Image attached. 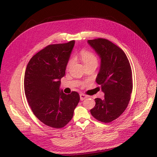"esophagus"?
<instances>
[{
    "label": "esophagus",
    "mask_w": 157,
    "mask_h": 157,
    "mask_svg": "<svg viewBox=\"0 0 157 157\" xmlns=\"http://www.w3.org/2000/svg\"><path fill=\"white\" fill-rule=\"evenodd\" d=\"M80 100L82 101V100H84V99H86V98H88V96L86 94L81 93V94H80Z\"/></svg>",
    "instance_id": "obj_1"
}]
</instances>
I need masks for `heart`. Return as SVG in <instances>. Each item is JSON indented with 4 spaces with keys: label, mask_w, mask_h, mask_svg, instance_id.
I'll use <instances>...</instances> for the list:
<instances>
[{
    "label": "heart",
    "mask_w": 157,
    "mask_h": 157,
    "mask_svg": "<svg viewBox=\"0 0 157 157\" xmlns=\"http://www.w3.org/2000/svg\"><path fill=\"white\" fill-rule=\"evenodd\" d=\"M80 59L83 62L86 67L89 65H98V58L96 55L92 52L87 50H82L80 52ZM75 59L73 57H71L67 61V65H66V69H69L74 63Z\"/></svg>",
    "instance_id": "b5f03b06"
}]
</instances>
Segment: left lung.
<instances>
[{
	"instance_id": "obj_1",
	"label": "left lung",
	"mask_w": 157,
	"mask_h": 157,
	"mask_svg": "<svg viewBox=\"0 0 157 157\" xmlns=\"http://www.w3.org/2000/svg\"><path fill=\"white\" fill-rule=\"evenodd\" d=\"M88 42L100 56L96 82L105 93L103 99H95L96 105L90 113L98 121L109 123L124 113L130 102L133 89L131 66L124 51L109 40L99 38Z\"/></svg>"
}]
</instances>
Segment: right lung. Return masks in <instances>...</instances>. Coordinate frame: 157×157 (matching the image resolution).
Returning a JSON list of instances; mask_svg holds the SVG:
<instances>
[{"label":"right lung","instance_id":"right-lung-1","mask_svg":"<svg viewBox=\"0 0 157 157\" xmlns=\"http://www.w3.org/2000/svg\"><path fill=\"white\" fill-rule=\"evenodd\" d=\"M75 44H50L33 56L24 76V90L28 103L36 118L44 124L61 128L72 119L80 100L78 92L65 94L59 91L60 79Z\"/></svg>","mask_w":157,"mask_h":157}]
</instances>
